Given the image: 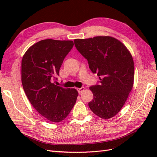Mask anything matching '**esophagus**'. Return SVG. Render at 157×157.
<instances>
[{"label":"esophagus","instance_id":"esophagus-1","mask_svg":"<svg viewBox=\"0 0 157 157\" xmlns=\"http://www.w3.org/2000/svg\"><path fill=\"white\" fill-rule=\"evenodd\" d=\"M84 87H81V88H77V90H78V92L79 93V94H80V93H82L84 90Z\"/></svg>","mask_w":157,"mask_h":157}]
</instances>
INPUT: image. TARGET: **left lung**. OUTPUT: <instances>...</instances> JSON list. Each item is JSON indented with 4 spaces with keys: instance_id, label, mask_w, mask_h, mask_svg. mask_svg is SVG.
<instances>
[{
    "instance_id": "left-lung-1",
    "label": "left lung",
    "mask_w": 157,
    "mask_h": 157,
    "mask_svg": "<svg viewBox=\"0 0 157 157\" xmlns=\"http://www.w3.org/2000/svg\"><path fill=\"white\" fill-rule=\"evenodd\" d=\"M74 42L99 78V84L90 87L94 95L88 103L90 109L104 119L113 117L124 105L133 87L134 64L131 54L121 41L109 36L75 39Z\"/></svg>"
}]
</instances>
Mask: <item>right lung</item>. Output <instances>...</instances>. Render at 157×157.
<instances>
[{
  "mask_svg": "<svg viewBox=\"0 0 157 157\" xmlns=\"http://www.w3.org/2000/svg\"><path fill=\"white\" fill-rule=\"evenodd\" d=\"M73 45L72 40H42L31 46L22 58L21 82L26 96L37 112L51 122L64 120L77 101V90L53 82Z\"/></svg>",
  "mask_w": 157,
  "mask_h": 157,
  "instance_id": "right-lung-1",
  "label": "right lung"
}]
</instances>
